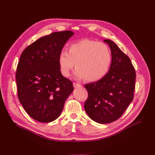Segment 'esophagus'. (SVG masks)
I'll list each match as a JSON object with an SVG mask.
<instances>
[{"mask_svg": "<svg viewBox=\"0 0 155 155\" xmlns=\"http://www.w3.org/2000/svg\"><path fill=\"white\" fill-rule=\"evenodd\" d=\"M73 86L74 88H80L82 87V85L77 83H73Z\"/></svg>", "mask_w": 155, "mask_h": 155, "instance_id": "esophagus-1", "label": "esophagus"}]
</instances>
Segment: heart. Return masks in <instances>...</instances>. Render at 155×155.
<instances>
[{"mask_svg": "<svg viewBox=\"0 0 155 155\" xmlns=\"http://www.w3.org/2000/svg\"><path fill=\"white\" fill-rule=\"evenodd\" d=\"M113 60L110 49L107 45L91 39H83L69 45L68 52L62 51L58 57L61 74L70 75L76 65L74 76L88 81L101 80L109 71Z\"/></svg>", "mask_w": 155, "mask_h": 155, "instance_id": "heart-1", "label": "heart"}]
</instances>
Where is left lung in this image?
<instances>
[{"instance_id": "obj_1", "label": "left lung", "mask_w": 155, "mask_h": 155, "mask_svg": "<svg viewBox=\"0 0 155 155\" xmlns=\"http://www.w3.org/2000/svg\"><path fill=\"white\" fill-rule=\"evenodd\" d=\"M104 42L110 48L112 63L101 80L84 85L88 98L84 109L92 120L107 124L118 119L133 101L136 72L130 59L110 40Z\"/></svg>"}]
</instances>
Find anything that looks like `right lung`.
<instances>
[{"instance_id":"1","label":"right lung","mask_w":155,"mask_h":155,"mask_svg":"<svg viewBox=\"0 0 155 155\" xmlns=\"http://www.w3.org/2000/svg\"><path fill=\"white\" fill-rule=\"evenodd\" d=\"M74 32H54L32 42L22 52L16 81L20 103L33 119L50 123L60 116L74 90L72 82L62 75L58 57Z\"/></svg>"}]
</instances>
